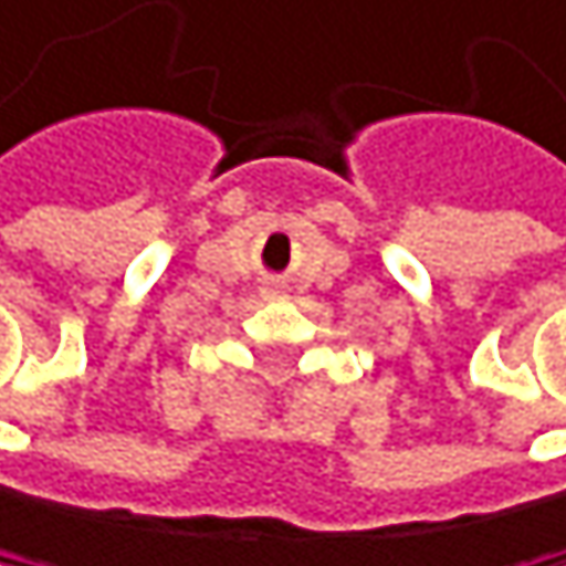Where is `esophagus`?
<instances>
[{
	"mask_svg": "<svg viewBox=\"0 0 566 566\" xmlns=\"http://www.w3.org/2000/svg\"><path fill=\"white\" fill-rule=\"evenodd\" d=\"M263 295H268V298L281 295V281H268V285H263Z\"/></svg>",
	"mask_w": 566,
	"mask_h": 566,
	"instance_id": "1",
	"label": "esophagus"
}]
</instances>
